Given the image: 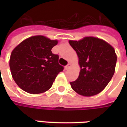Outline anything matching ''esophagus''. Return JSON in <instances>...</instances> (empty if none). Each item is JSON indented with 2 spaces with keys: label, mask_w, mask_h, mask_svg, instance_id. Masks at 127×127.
Segmentation results:
<instances>
[{
  "label": "esophagus",
  "mask_w": 127,
  "mask_h": 127,
  "mask_svg": "<svg viewBox=\"0 0 127 127\" xmlns=\"http://www.w3.org/2000/svg\"><path fill=\"white\" fill-rule=\"evenodd\" d=\"M70 66H71V64L69 63L66 66H65V69H66V70H67V69H69V68H70Z\"/></svg>",
  "instance_id": "obj_1"
}]
</instances>
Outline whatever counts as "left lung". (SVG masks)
I'll use <instances>...</instances> for the list:
<instances>
[{
	"instance_id": "obj_1",
	"label": "left lung",
	"mask_w": 127,
	"mask_h": 127,
	"mask_svg": "<svg viewBox=\"0 0 127 127\" xmlns=\"http://www.w3.org/2000/svg\"><path fill=\"white\" fill-rule=\"evenodd\" d=\"M77 53L80 72L70 82L72 89L84 96L100 93L114 74L117 56L114 48L103 39L85 36L79 41L69 40Z\"/></svg>"
}]
</instances>
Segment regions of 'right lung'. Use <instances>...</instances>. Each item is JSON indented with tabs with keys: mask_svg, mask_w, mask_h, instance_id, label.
Returning <instances> with one entry per match:
<instances>
[{
	"mask_svg": "<svg viewBox=\"0 0 127 127\" xmlns=\"http://www.w3.org/2000/svg\"><path fill=\"white\" fill-rule=\"evenodd\" d=\"M43 35L27 38L13 50L9 67L13 79L20 88L30 94L48 91L63 66L58 64V56L51 50L58 44Z\"/></svg>",
	"mask_w": 127,
	"mask_h": 127,
	"instance_id": "1",
	"label": "right lung"
}]
</instances>
